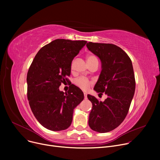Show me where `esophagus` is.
Instances as JSON below:
<instances>
[{"label": "esophagus", "instance_id": "34e87169", "mask_svg": "<svg viewBox=\"0 0 160 160\" xmlns=\"http://www.w3.org/2000/svg\"><path fill=\"white\" fill-rule=\"evenodd\" d=\"M83 95H84V98L85 99H87V93H83Z\"/></svg>", "mask_w": 160, "mask_h": 160}]
</instances>
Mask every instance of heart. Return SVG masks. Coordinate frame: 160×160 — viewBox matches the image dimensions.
Masks as SVG:
<instances>
[{
	"mask_svg": "<svg viewBox=\"0 0 160 160\" xmlns=\"http://www.w3.org/2000/svg\"><path fill=\"white\" fill-rule=\"evenodd\" d=\"M87 61H88V65L94 62L98 63L97 58L93 54H89L87 56ZM72 66L73 65L72 63L71 64L72 69ZM74 83L76 86L78 87L79 88H80L83 91H88L89 87L91 86V85L92 84V82L89 80L84 77H79L77 79H75L74 81Z\"/></svg>",
	"mask_w": 160,
	"mask_h": 160,
	"instance_id": "b5f03b06",
	"label": "heart"
}]
</instances>
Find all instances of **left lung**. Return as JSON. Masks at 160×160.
Instances as JSON below:
<instances>
[{
	"mask_svg": "<svg viewBox=\"0 0 160 160\" xmlns=\"http://www.w3.org/2000/svg\"><path fill=\"white\" fill-rule=\"evenodd\" d=\"M86 46L102 63L94 89L107 95L103 102L88 95L93 104L88 123L93 130L106 133L118 127L128 113L136 89L132 63L128 54L115 45L89 42Z\"/></svg>",
	"mask_w": 160,
	"mask_h": 160,
	"instance_id": "1",
	"label": "left lung"
}]
</instances>
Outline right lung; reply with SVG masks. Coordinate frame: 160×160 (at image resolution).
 I'll list each match as a JSON object with an SVG mask.
<instances>
[{"mask_svg": "<svg viewBox=\"0 0 160 160\" xmlns=\"http://www.w3.org/2000/svg\"><path fill=\"white\" fill-rule=\"evenodd\" d=\"M86 41L58 39L42 47L36 55L27 73V97L33 114L48 130L68 128L74 109L83 100L82 91L71 84L64 93L62 83L69 81L71 63Z\"/></svg>", "mask_w": 160, "mask_h": 160, "instance_id": "1", "label": "right lung"}]
</instances>
